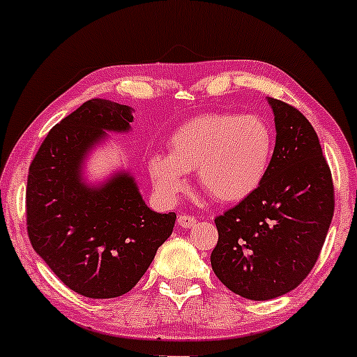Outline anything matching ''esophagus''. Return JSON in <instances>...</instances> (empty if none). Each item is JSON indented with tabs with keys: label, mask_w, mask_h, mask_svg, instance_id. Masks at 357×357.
<instances>
[{
	"label": "esophagus",
	"mask_w": 357,
	"mask_h": 357,
	"mask_svg": "<svg viewBox=\"0 0 357 357\" xmlns=\"http://www.w3.org/2000/svg\"><path fill=\"white\" fill-rule=\"evenodd\" d=\"M196 221L198 220L191 215H179L178 216V225L181 228H192L196 225Z\"/></svg>",
	"instance_id": "1"
}]
</instances>
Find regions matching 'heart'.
<instances>
[{
    "mask_svg": "<svg viewBox=\"0 0 357 357\" xmlns=\"http://www.w3.org/2000/svg\"><path fill=\"white\" fill-rule=\"evenodd\" d=\"M275 137L260 116L236 112L202 114L176 127L167 154L147 159L155 190L174 199L186 188V173L196 171L199 188L221 203L253 195L272 165Z\"/></svg>",
    "mask_w": 357,
    "mask_h": 357,
    "instance_id": "b5f03b06",
    "label": "heart"
}]
</instances>
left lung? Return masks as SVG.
<instances>
[{
  "label": "left lung",
  "mask_w": 357,
  "mask_h": 357,
  "mask_svg": "<svg viewBox=\"0 0 357 357\" xmlns=\"http://www.w3.org/2000/svg\"><path fill=\"white\" fill-rule=\"evenodd\" d=\"M275 149L260 188L216 216L211 267L221 284L250 301L284 296L309 275L334 215V184L314 127L270 99Z\"/></svg>",
  "instance_id": "8db88e82"
}]
</instances>
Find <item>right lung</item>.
<instances>
[{
	"label": "right lung",
	"instance_id": "1",
	"mask_svg": "<svg viewBox=\"0 0 357 357\" xmlns=\"http://www.w3.org/2000/svg\"><path fill=\"white\" fill-rule=\"evenodd\" d=\"M129 105L92 99L47 134L26 184L31 247L73 292L90 298L124 296L141 280L173 233L176 213H155L136 179L117 171L105 183L84 181L82 167L107 132H129Z\"/></svg>",
	"mask_w": 357,
	"mask_h": 357
}]
</instances>
